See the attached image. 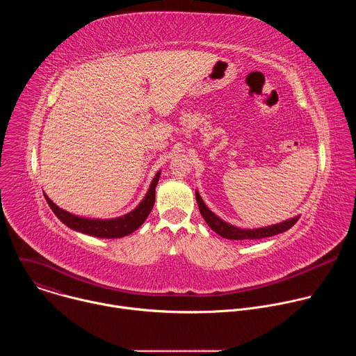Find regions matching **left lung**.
Masks as SVG:
<instances>
[{
  "instance_id": "obj_1",
  "label": "left lung",
  "mask_w": 356,
  "mask_h": 356,
  "mask_svg": "<svg viewBox=\"0 0 356 356\" xmlns=\"http://www.w3.org/2000/svg\"><path fill=\"white\" fill-rule=\"evenodd\" d=\"M195 200L198 204V210L202 216V218L206 220V222L209 224V227L217 232L218 235H221L222 238L227 239H235V241H243V239H261V238H266V236H273L277 235L280 232H284L287 229H290L300 217H294L290 218L287 221H283L280 224H275V225H269V227H264V228H255V229H243V228H238L234 227L225 221H222L220 217H217L211 210H209V207L204 204V201L201 200L200 194L195 191Z\"/></svg>"
}]
</instances>
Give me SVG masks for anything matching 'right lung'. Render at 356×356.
Returning a JSON list of instances; mask_svg holds the SVG:
<instances>
[{
  "instance_id": "1",
  "label": "right lung",
  "mask_w": 356,
  "mask_h": 356,
  "mask_svg": "<svg viewBox=\"0 0 356 356\" xmlns=\"http://www.w3.org/2000/svg\"><path fill=\"white\" fill-rule=\"evenodd\" d=\"M161 173L155 176V179L152 180L150 187L143 197V200L139 202V206H136L132 211L124 214V216H117L111 218H87V217H80L76 214H72L60 207H58L55 202L50 200L47 195L46 201L49 207L52 209V211L56 214V217L69 228L97 236V238H122L125 235H129L135 229H138L149 213L154 209L155 204V188L159 181Z\"/></svg>"
}]
</instances>
